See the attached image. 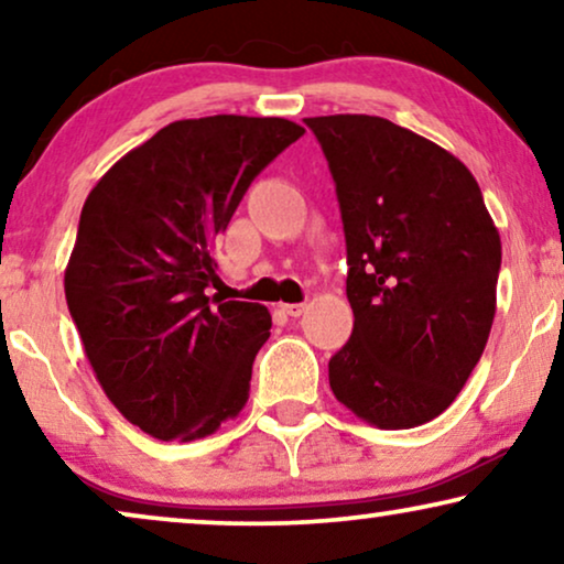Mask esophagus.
<instances>
[{
	"label": "esophagus",
	"instance_id": "obj_1",
	"mask_svg": "<svg viewBox=\"0 0 564 564\" xmlns=\"http://www.w3.org/2000/svg\"><path fill=\"white\" fill-rule=\"evenodd\" d=\"M305 311H307L305 303H288V305H282V313L292 315V318H300V315H303Z\"/></svg>",
	"mask_w": 564,
	"mask_h": 564
}]
</instances>
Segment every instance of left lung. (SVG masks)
Instances as JSON below:
<instances>
[{"label": "left lung", "mask_w": 564, "mask_h": 564, "mask_svg": "<svg viewBox=\"0 0 564 564\" xmlns=\"http://www.w3.org/2000/svg\"><path fill=\"white\" fill-rule=\"evenodd\" d=\"M334 174L351 338L328 361L338 403L413 429L454 403L496 318L500 236L475 176L375 115L305 118Z\"/></svg>", "instance_id": "obj_1"}]
</instances>
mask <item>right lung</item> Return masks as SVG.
Listing matches in <instances>:
<instances>
[{"instance_id": "obj_1", "label": "right lung", "mask_w": 564, "mask_h": 564, "mask_svg": "<svg viewBox=\"0 0 564 564\" xmlns=\"http://www.w3.org/2000/svg\"><path fill=\"white\" fill-rule=\"evenodd\" d=\"M305 133L284 118L176 120L128 151L82 207L64 290L97 382L159 442L236 419L272 328L259 303L207 295L215 238L269 161Z\"/></svg>"}]
</instances>
